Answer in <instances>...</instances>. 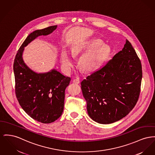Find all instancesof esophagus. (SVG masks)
<instances>
[{"mask_svg": "<svg viewBox=\"0 0 155 155\" xmlns=\"http://www.w3.org/2000/svg\"><path fill=\"white\" fill-rule=\"evenodd\" d=\"M73 82L75 84H79L80 83V80L78 79H74L73 80Z\"/></svg>", "mask_w": 155, "mask_h": 155, "instance_id": "1", "label": "esophagus"}]
</instances>
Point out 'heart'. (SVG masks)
<instances>
[{"label":"heart","instance_id":"b5f03b06","mask_svg":"<svg viewBox=\"0 0 155 155\" xmlns=\"http://www.w3.org/2000/svg\"><path fill=\"white\" fill-rule=\"evenodd\" d=\"M102 41L100 39H94L85 46V49L88 51L84 55L80 60V64L84 70L91 71L98 68L107 58L109 54L108 47L102 45ZM80 49L75 47L73 49L74 53H78ZM62 67L65 71H69L74 63L73 57L67 51H63L61 55Z\"/></svg>","mask_w":155,"mask_h":155}]
</instances>
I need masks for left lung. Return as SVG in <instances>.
<instances>
[{
    "instance_id": "8db88e82",
    "label": "left lung",
    "mask_w": 155,
    "mask_h": 155,
    "mask_svg": "<svg viewBox=\"0 0 155 155\" xmlns=\"http://www.w3.org/2000/svg\"><path fill=\"white\" fill-rule=\"evenodd\" d=\"M142 78L140 60L127 40L121 51L81 82L90 117L109 124L126 117L138 101Z\"/></svg>"
}]
</instances>
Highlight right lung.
Returning <instances> with one entry per match:
<instances>
[{
	"label": "right lung",
	"instance_id": "right-lung-1",
	"mask_svg": "<svg viewBox=\"0 0 155 155\" xmlns=\"http://www.w3.org/2000/svg\"><path fill=\"white\" fill-rule=\"evenodd\" d=\"M57 26L30 33L20 47L13 64L15 93L19 104L31 118L43 124L53 122L62 115L65 90L71 78L54 69L44 74L33 71L24 63L22 54L24 47L37 37L50 34Z\"/></svg>",
	"mask_w": 155,
	"mask_h": 155
}]
</instances>
